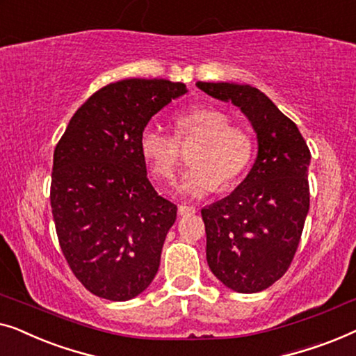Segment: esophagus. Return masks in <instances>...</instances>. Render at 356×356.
I'll list each match as a JSON object with an SVG mask.
<instances>
[{"label":"esophagus","mask_w":356,"mask_h":356,"mask_svg":"<svg viewBox=\"0 0 356 356\" xmlns=\"http://www.w3.org/2000/svg\"><path fill=\"white\" fill-rule=\"evenodd\" d=\"M197 213V208L188 207V204H179V214L180 216H192Z\"/></svg>","instance_id":"34e87169"}]
</instances>
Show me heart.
<instances>
[{
    "label": "heart",
    "mask_w": 356,
    "mask_h": 356,
    "mask_svg": "<svg viewBox=\"0 0 356 356\" xmlns=\"http://www.w3.org/2000/svg\"><path fill=\"white\" fill-rule=\"evenodd\" d=\"M174 135L156 127H145L138 148L149 172L156 180H169L180 159L179 143L198 140L177 190L187 197H203L214 188H226L237 182L252 163L254 142L250 130L232 124L230 114L218 106H193L172 119Z\"/></svg>",
    "instance_id": "1"
}]
</instances>
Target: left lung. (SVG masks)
<instances>
[{
  "label": "left lung",
  "instance_id": "obj_1",
  "mask_svg": "<svg viewBox=\"0 0 356 356\" xmlns=\"http://www.w3.org/2000/svg\"><path fill=\"white\" fill-rule=\"evenodd\" d=\"M222 102H232L258 135V158L232 193L202 209L208 266L240 293L268 289L287 273L309 209L312 153L292 119L252 85L197 82Z\"/></svg>",
  "mask_w": 356,
  "mask_h": 356
}]
</instances>
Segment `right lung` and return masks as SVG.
<instances>
[{
	"label": "right lung",
	"instance_id": "add662e5",
	"mask_svg": "<svg viewBox=\"0 0 356 356\" xmlns=\"http://www.w3.org/2000/svg\"><path fill=\"white\" fill-rule=\"evenodd\" d=\"M185 83L127 79L80 106L53 154L49 203L59 247L85 289L126 302L152 284L177 207L147 177L138 137Z\"/></svg>",
	"mask_w": 356,
	"mask_h": 356
}]
</instances>
